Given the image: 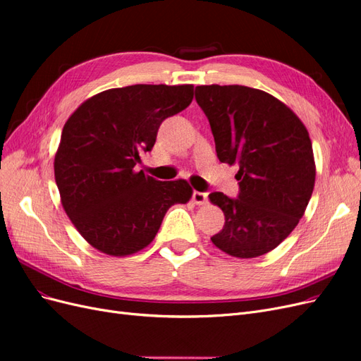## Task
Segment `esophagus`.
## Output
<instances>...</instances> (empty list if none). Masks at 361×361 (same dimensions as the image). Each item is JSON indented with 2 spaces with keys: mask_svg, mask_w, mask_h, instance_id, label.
<instances>
[{
  "mask_svg": "<svg viewBox=\"0 0 361 361\" xmlns=\"http://www.w3.org/2000/svg\"><path fill=\"white\" fill-rule=\"evenodd\" d=\"M192 202L199 206H203L207 203V194L206 192H200V191H194L192 192Z\"/></svg>",
  "mask_w": 361,
  "mask_h": 361,
  "instance_id": "1",
  "label": "esophagus"
}]
</instances>
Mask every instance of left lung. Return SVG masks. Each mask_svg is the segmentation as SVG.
Returning a JSON list of instances; mask_svg holds the SVG:
<instances>
[{
	"label": "left lung",
	"mask_w": 361,
	"mask_h": 361,
	"mask_svg": "<svg viewBox=\"0 0 361 361\" xmlns=\"http://www.w3.org/2000/svg\"><path fill=\"white\" fill-rule=\"evenodd\" d=\"M216 157L238 164V199L209 194L224 212L211 238L226 255L251 259L274 250L297 227L312 197L316 166L309 130L272 94L245 85H197Z\"/></svg>",
	"instance_id": "left-lung-1"
}]
</instances>
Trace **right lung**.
<instances>
[{"label": "right lung", "mask_w": 361, "mask_h": 361, "mask_svg": "<svg viewBox=\"0 0 361 361\" xmlns=\"http://www.w3.org/2000/svg\"><path fill=\"white\" fill-rule=\"evenodd\" d=\"M194 85L135 84L84 101L63 126L54 176L64 212L80 235L108 256H129L154 241L173 204L188 203L183 179L137 171L164 118L185 110Z\"/></svg>", "instance_id": "obj_1"}]
</instances>
